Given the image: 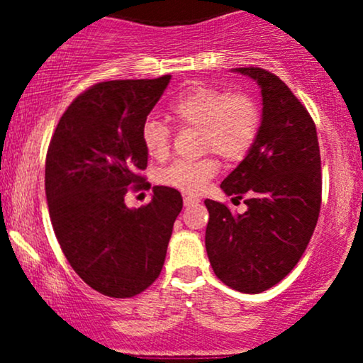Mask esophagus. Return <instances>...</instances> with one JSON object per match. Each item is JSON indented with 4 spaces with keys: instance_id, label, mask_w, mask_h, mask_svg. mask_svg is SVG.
Instances as JSON below:
<instances>
[{
    "instance_id": "34e87169",
    "label": "esophagus",
    "mask_w": 363,
    "mask_h": 363,
    "mask_svg": "<svg viewBox=\"0 0 363 363\" xmlns=\"http://www.w3.org/2000/svg\"><path fill=\"white\" fill-rule=\"evenodd\" d=\"M199 201H201V199L196 198V196H186V198H184V206H186V208L196 206Z\"/></svg>"
}]
</instances>
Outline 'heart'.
Returning <instances> with one entry per match:
<instances>
[{
    "label": "heart",
    "mask_w": 363,
    "mask_h": 363,
    "mask_svg": "<svg viewBox=\"0 0 363 363\" xmlns=\"http://www.w3.org/2000/svg\"><path fill=\"white\" fill-rule=\"evenodd\" d=\"M170 118L182 128H199L201 148L213 150L227 162L245 157L259 131V107L251 95L232 94L218 86L194 83L174 99L169 107ZM141 143L152 158H164L169 153L170 131L157 119L145 121ZM218 172L215 158L174 162L158 172L164 186L194 194L199 193Z\"/></svg>",
    "instance_id": "b5f03b06"
}]
</instances>
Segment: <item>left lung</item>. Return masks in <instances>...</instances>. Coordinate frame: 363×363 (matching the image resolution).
<instances>
[{"instance_id":"8db88e82","label":"left lung","mask_w":363,"mask_h":363,"mask_svg":"<svg viewBox=\"0 0 363 363\" xmlns=\"http://www.w3.org/2000/svg\"><path fill=\"white\" fill-rule=\"evenodd\" d=\"M261 89V124L244 160L220 187L247 210L206 199L205 245L225 285L244 294L272 289L306 251L320 208V155L314 121L277 74L235 68Z\"/></svg>"}]
</instances>
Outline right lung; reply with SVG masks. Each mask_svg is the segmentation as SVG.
<instances>
[{
  "mask_svg": "<svg viewBox=\"0 0 363 363\" xmlns=\"http://www.w3.org/2000/svg\"><path fill=\"white\" fill-rule=\"evenodd\" d=\"M170 74L155 80H112L90 86L57 123L45 157L49 216L78 277L107 297L147 290L164 266L177 189L153 187L147 206L128 208L124 196L145 181L148 153L141 128Z\"/></svg>",
  "mask_w": 363,
  "mask_h": 363,
  "instance_id": "1",
  "label": "right lung"
}]
</instances>
